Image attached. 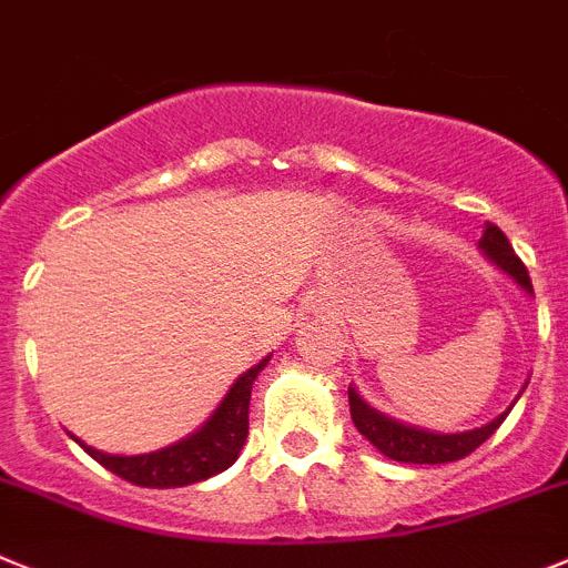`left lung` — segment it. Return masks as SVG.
Returning a JSON list of instances; mask_svg holds the SVG:
<instances>
[{"mask_svg":"<svg viewBox=\"0 0 568 568\" xmlns=\"http://www.w3.org/2000/svg\"><path fill=\"white\" fill-rule=\"evenodd\" d=\"M480 251L486 254L491 265L509 274L517 285H520L529 297H535V288H531L529 271L520 263V256L515 254L511 243L506 240L497 225L486 223L483 225L480 236ZM523 394V392H520ZM517 394V397H520ZM348 406H352V420L357 426V432L377 448L379 455H386L388 460L397 463H420V466H437V463H455L460 457L471 455L480 443H486L491 434L500 428V423L506 420V414L511 412V406L503 414H497L495 420L486 423L480 428H471V432H457V434H443V432H428V428L408 426V423L394 420L388 414L377 412L374 406H368L363 397L357 394V388L348 386Z\"/></svg>","mask_w":568,"mask_h":568,"instance_id":"obj_1","label":"left lung"}]
</instances>
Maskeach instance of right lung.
Returning <instances> with one entry per match:
<instances>
[{"instance_id": "obj_1", "label": "right lung", "mask_w": 568, "mask_h": 568, "mask_svg": "<svg viewBox=\"0 0 568 568\" xmlns=\"http://www.w3.org/2000/svg\"><path fill=\"white\" fill-rule=\"evenodd\" d=\"M268 359L271 354L260 359L254 368L240 374L234 386L223 397V403L214 408V414L194 434L160 448V452L131 457L105 455V452L88 446V443H82L73 434L71 437L85 448L93 460L102 463L113 475H120L122 480L134 483V486H145V489H180V486L209 480V477L234 466V460L243 452L245 437H248L251 388H254L256 374L268 366Z\"/></svg>"}]
</instances>
